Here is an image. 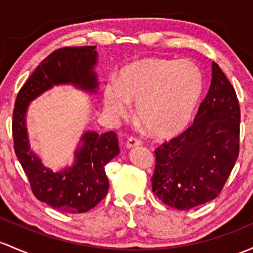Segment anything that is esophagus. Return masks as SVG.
Segmentation results:
<instances>
[{
    "label": "esophagus",
    "instance_id": "obj_1",
    "mask_svg": "<svg viewBox=\"0 0 253 253\" xmlns=\"http://www.w3.org/2000/svg\"><path fill=\"white\" fill-rule=\"evenodd\" d=\"M141 144V141L139 139H137L135 137H129L128 139L126 140V143H125V145H126L127 149H131V148H134V146H139Z\"/></svg>",
    "mask_w": 253,
    "mask_h": 253
}]
</instances>
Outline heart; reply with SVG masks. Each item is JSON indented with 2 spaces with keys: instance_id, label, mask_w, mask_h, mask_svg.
Here are the masks:
<instances>
[{
  "instance_id": "heart-1",
  "label": "heart",
  "mask_w": 253,
  "mask_h": 253,
  "mask_svg": "<svg viewBox=\"0 0 253 253\" xmlns=\"http://www.w3.org/2000/svg\"><path fill=\"white\" fill-rule=\"evenodd\" d=\"M204 80L190 60L143 59L121 69L118 84L103 91L104 108L113 118H127L137 104V119L150 134L161 139L175 137L192 121Z\"/></svg>"
}]
</instances>
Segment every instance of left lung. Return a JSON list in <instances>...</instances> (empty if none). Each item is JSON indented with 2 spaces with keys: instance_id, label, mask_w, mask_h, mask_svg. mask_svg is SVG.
I'll use <instances>...</instances> for the list:
<instances>
[{
  "instance_id": "8db88e82",
  "label": "left lung",
  "mask_w": 253,
  "mask_h": 253,
  "mask_svg": "<svg viewBox=\"0 0 253 253\" xmlns=\"http://www.w3.org/2000/svg\"><path fill=\"white\" fill-rule=\"evenodd\" d=\"M240 107L234 87L212 62V79L192 126L155 150L152 192L188 210L221 193L239 155Z\"/></svg>"
}]
</instances>
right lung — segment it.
<instances>
[{"label": "right lung", "mask_w": 253, "mask_h": 253, "mask_svg": "<svg viewBox=\"0 0 253 253\" xmlns=\"http://www.w3.org/2000/svg\"><path fill=\"white\" fill-rule=\"evenodd\" d=\"M96 46H65L45 57L19 91L13 110L14 151L23 167L36 198L65 212H86L107 196L109 181L104 166L118 156L119 140L113 131L98 134L85 132L76 150L72 167L52 171L30 149L26 129L27 108L35 98L54 85L72 84L88 92L98 87L93 72Z\"/></svg>", "instance_id": "right-lung-1"}]
</instances>
